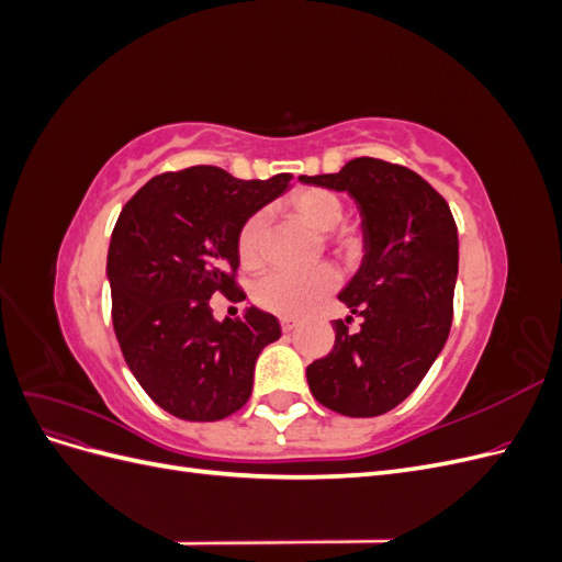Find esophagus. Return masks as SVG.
<instances>
[{
	"instance_id": "34e87169",
	"label": "esophagus",
	"mask_w": 562,
	"mask_h": 562,
	"mask_svg": "<svg viewBox=\"0 0 562 562\" xmlns=\"http://www.w3.org/2000/svg\"><path fill=\"white\" fill-rule=\"evenodd\" d=\"M295 326H297L295 318H281V330H283V333L295 330Z\"/></svg>"
}]
</instances>
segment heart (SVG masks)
<instances>
[{
	"instance_id": "obj_1",
	"label": "heart",
	"mask_w": 562,
	"mask_h": 562,
	"mask_svg": "<svg viewBox=\"0 0 562 562\" xmlns=\"http://www.w3.org/2000/svg\"><path fill=\"white\" fill-rule=\"evenodd\" d=\"M293 209L318 229H335L342 223L345 203L335 192L310 187L293 196ZM265 229L267 213H252L236 236V248L246 267H258L265 258ZM333 241L342 252L359 248L356 232L342 229L333 236ZM337 288V271L330 265H316L304 269H271L252 285V300L262 310L285 318H300L310 314L316 304Z\"/></svg>"
}]
</instances>
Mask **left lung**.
Returning <instances> with one entry per match:
<instances>
[{
	"instance_id": "8db88e82",
	"label": "left lung",
	"mask_w": 562,
	"mask_h": 562,
	"mask_svg": "<svg viewBox=\"0 0 562 562\" xmlns=\"http://www.w3.org/2000/svg\"><path fill=\"white\" fill-rule=\"evenodd\" d=\"M302 182L349 192L363 217V262L337 297L351 316L333 323L335 347L307 368L314 398L347 417L403 403L434 366L452 326L459 244L448 201L415 171L359 157Z\"/></svg>"
}]
</instances>
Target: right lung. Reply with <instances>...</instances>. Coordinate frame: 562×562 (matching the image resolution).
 Here are the masks:
<instances>
[{
    "instance_id": "obj_1",
    "label": "right lung",
    "mask_w": 562,
    "mask_h": 562,
    "mask_svg": "<svg viewBox=\"0 0 562 562\" xmlns=\"http://www.w3.org/2000/svg\"><path fill=\"white\" fill-rule=\"evenodd\" d=\"M291 180L192 166L151 178L122 209L108 252L112 323L135 380L166 413L215 422L250 398L255 361L281 326L255 307L220 323L211 297H246L236 236Z\"/></svg>"
}]
</instances>
